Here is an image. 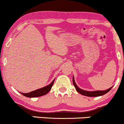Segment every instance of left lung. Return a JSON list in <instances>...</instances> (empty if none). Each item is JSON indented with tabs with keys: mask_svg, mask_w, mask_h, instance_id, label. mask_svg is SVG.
Wrapping results in <instances>:
<instances>
[{
	"mask_svg": "<svg viewBox=\"0 0 124 124\" xmlns=\"http://www.w3.org/2000/svg\"><path fill=\"white\" fill-rule=\"evenodd\" d=\"M73 85L75 86V87L76 88V90L77 92L85 96L88 97H99L104 95L105 94L107 93L108 92L112 89V87L109 88L108 89L106 90H96V91H86L84 90L83 89H81L76 84V82L75 81V79H74V76H73Z\"/></svg>",
	"mask_w": 124,
	"mask_h": 124,
	"instance_id": "obj_1",
	"label": "left lung"
}]
</instances>
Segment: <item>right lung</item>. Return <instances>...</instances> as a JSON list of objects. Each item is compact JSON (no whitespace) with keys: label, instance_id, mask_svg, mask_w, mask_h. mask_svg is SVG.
Here are the masks:
<instances>
[{"label":"right lung","instance_id":"obj_1","mask_svg":"<svg viewBox=\"0 0 124 124\" xmlns=\"http://www.w3.org/2000/svg\"><path fill=\"white\" fill-rule=\"evenodd\" d=\"M54 80H55V79H54V80L52 81L50 84H49V85L44 87L41 88V89L35 90L30 92V93H21V94L23 95V96L27 97H30V98L38 97L44 96V95L46 94H47L48 92L51 90L52 85H53L54 84Z\"/></svg>","mask_w":124,"mask_h":124}]
</instances>
